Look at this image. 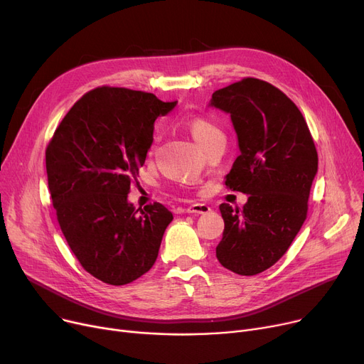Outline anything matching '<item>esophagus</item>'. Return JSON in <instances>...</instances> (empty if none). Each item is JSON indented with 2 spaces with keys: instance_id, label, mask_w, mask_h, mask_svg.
<instances>
[{
  "instance_id": "34e87169",
  "label": "esophagus",
  "mask_w": 364,
  "mask_h": 364,
  "mask_svg": "<svg viewBox=\"0 0 364 364\" xmlns=\"http://www.w3.org/2000/svg\"><path fill=\"white\" fill-rule=\"evenodd\" d=\"M184 211L187 213V214H208L209 211H211V208H209L208 205H205V203H193V205H190V206H187Z\"/></svg>"
}]
</instances>
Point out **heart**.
<instances>
[{"label":"heart","instance_id":"1","mask_svg":"<svg viewBox=\"0 0 364 364\" xmlns=\"http://www.w3.org/2000/svg\"><path fill=\"white\" fill-rule=\"evenodd\" d=\"M187 129L192 134L195 141L206 150L209 146L214 144L218 140H224V132L223 129L208 118H193L187 122Z\"/></svg>","mask_w":364,"mask_h":364}]
</instances>
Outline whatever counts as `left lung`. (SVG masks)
Instances as JSON below:
<instances>
[{"instance_id": "1", "label": "left lung", "mask_w": 364, "mask_h": 364, "mask_svg": "<svg viewBox=\"0 0 364 364\" xmlns=\"http://www.w3.org/2000/svg\"><path fill=\"white\" fill-rule=\"evenodd\" d=\"M209 106L230 113L240 155L225 186L247 195L240 211L220 205L217 258L227 270L255 276L284 255L307 218L317 150L299 109L269 82L243 78L217 90Z\"/></svg>"}]
</instances>
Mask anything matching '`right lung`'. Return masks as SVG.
<instances>
[{
	"label": "right lung",
	"instance_id": "add662e5",
	"mask_svg": "<svg viewBox=\"0 0 364 364\" xmlns=\"http://www.w3.org/2000/svg\"><path fill=\"white\" fill-rule=\"evenodd\" d=\"M176 105L99 87L72 106L47 146L57 221L81 265L105 283L121 286L147 273L174 218L158 202L139 213L128 193L153 143V124Z\"/></svg>",
	"mask_w": 364,
	"mask_h": 364
}]
</instances>
